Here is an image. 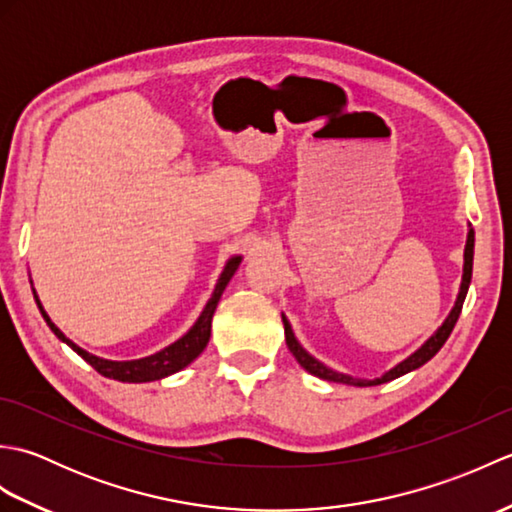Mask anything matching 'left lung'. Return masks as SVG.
<instances>
[{
	"label": "left lung",
	"instance_id": "obj_1",
	"mask_svg": "<svg viewBox=\"0 0 512 512\" xmlns=\"http://www.w3.org/2000/svg\"><path fill=\"white\" fill-rule=\"evenodd\" d=\"M473 246H475V233L473 228L469 231V239H466V248H464V275H462V286H460V295H458V301H455V306L451 310V314L447 317V321H444L438 332L431 336V339L424 343L418 352H413L409 358H405V361L398 363L394 369H389V372L385 376L380 378H374V380H361V378H352V376H345V374H339V372H332V369L325 367L323 363H319L317 358H312L303 347L299 345V341L295 339V334H292V328L288 319L284 317V328H286V343H288V350L292 352V356L297 358L299 365L303 369H308L310 374L319 376L323 380H334V383H345V385H356V387H372V385H380V383H389V380H394L402 374H409L411 369H418L420 365H424L427 361H431L433 356H436L440 352V347L447 343L449 334L453 332L455 323H458L460 319V312H462V303L466 299V292H469V284H471V275H473Z\"/></svg>",
	"mask_w": 512,
	"mask_h": 512
}]
</instances>
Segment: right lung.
Returning <instances> with one entry per match:
<instances>
[{"mask_svg":"<svg viewBox=\"0 0 512 512\" xmlns=\"http://www.w3.org/2000/svg\"><path fill=\"white\" fill-rule=\"evenodd\" d=\"M239 262H242V257L228 259L222 277L217 279L213 297L209 299V303H206V308L200 314V319L195 321L193 328L187 334H184L182 339H178L176 343H171L169 347L160 350L158 354H151L147 358H138V361H105V358H99V356L81 350L79 345H74L70 339H65V334L50 321V317L46 314V310H43L37 295H35V301L39 306L41 317L46 319V323L50 325V330L57 334L63 343H68L72 350L79 354L85 363H90L101 376L121 380V383H149V380H160V378H165L169 374L180 372L182 367H187L191 361H195V358L202 354L206 343H209V339H211V319H213V312L217 308V301H220L226 284L235 275ZM32 292H35V290H32Z\"/></svg>","mask_w":512,"mask_h":512,"instance_id":"1","label":"right lung"}]
</instances>
